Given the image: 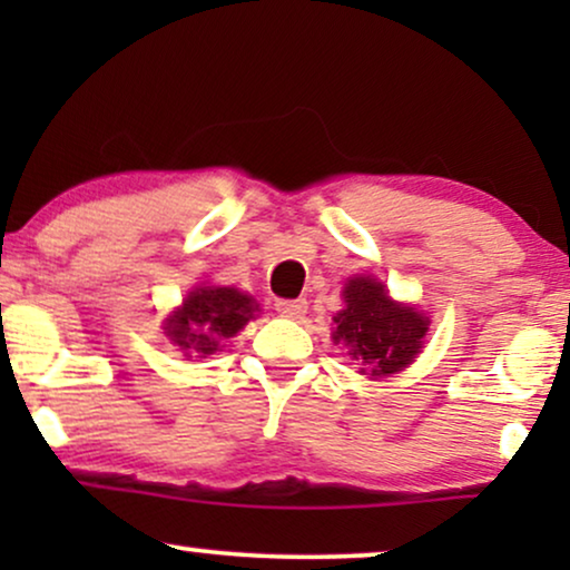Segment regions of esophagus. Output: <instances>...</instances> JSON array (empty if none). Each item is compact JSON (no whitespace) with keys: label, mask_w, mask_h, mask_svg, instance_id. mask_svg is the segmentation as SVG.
Returning <instances> with one entry per match:
<instances>
[{"label":"esophagus","mask_w":570,"mask_h":570,"mask_svg":"<svg viewBox=\"0 0 570 570\" xmlns=\"http://www.w3.org/2000/svg\"><path fill=\"white\" fill-rule=\"evenodd\" d=\"M306 308H308L306 298H295V301H277V303H275V311H277L279 316H285V318H301L303 314H306Z\"/></svg>","instance_id":"esophagus-1"}]
</instances>
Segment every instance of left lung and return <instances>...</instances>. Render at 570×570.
Wrapping results in <instances>:
<instances>
[{
	"label": "left lung",
	"instance_id": "1",
	"mask_svg": "<svg viewBox=\"0 0 570 570\" xmlns=\"http://www.w3.org/2000/svg\"><path fill=\"white\" fill-rule=\"evenodd\" d=\"M342 295L345 308L334 316L332 340L350 350L361 373L384 379L407 368L423 347L431 318L389 298L386 285L371 275L347 279Z\"/></svg>",
	"mask_w": 570,
	"mask_h": 570
}]
</instances>
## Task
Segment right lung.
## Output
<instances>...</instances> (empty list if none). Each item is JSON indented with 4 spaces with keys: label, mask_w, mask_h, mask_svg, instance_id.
<instances>
[{
    "label": "right lung",
    "mask_w": 570,
    "mask_h": 570,
    "mask_svg": "<svg viewBox=\"0 0 570 570\" xmlns=\"http://www.w3.org/2000/svg\"><path fill=\"white\" fill-rule=\"evenodd\" d=\"M256 301L236 287L199 285L186 295L181 308L166 318V337L186 357H207L220 350V342L244 330L252 322Z\"/></svg>",
    "instance_id": "right-lung-1"
}]
</instances>
